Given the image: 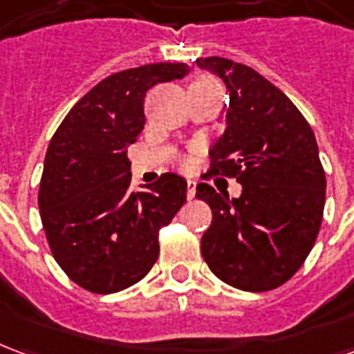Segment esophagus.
Returning <instances> with one entry per match:
<instances>
[{
    "label": "esophagus",
    "instance_id": "esophagus-1",
    "mask_svg": "<svg viewBox=\"0 0 354 354\" xmlns=\"http://www.w3.org/2000/svg\"><path fill=\"white\" fill-rule=\"evenodd\" d=\"M195 199V182L187 180V201Z\"/></svg>",
    "mask_w": 354,
    "mask_h": 354
}]
</instances>
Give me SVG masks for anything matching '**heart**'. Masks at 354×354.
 <instances>
[{"mask_svg": "<svg viewBox=\"0 0 354 354\" xmlns=\"http://www.w3.org/2000/svg\"><path fill=\"white\" fill-rule=\"evenodd\" d=\"M193 85H216L214 80H208V77H203V80H197Z\"/></svg>", "mask_w": 354, "mask_h": 354, "instance_id": "1", "label": "heart"}]
</instances>
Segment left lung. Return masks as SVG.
<instances>
[{
  "label": "left lung",
  "instance_id": "8db88e82",
  "mask_svg": "<svg viewBox=\"0 0 354 354\" xmlns=\"http://www.w3.org/2000/svg\"><path fill=\"white\" fill-rule=\"evenodd\" d=\"M230 91L227 129L210 149L208 174L235 178L239 199L197 185L212 223L201 239L210 271L230 286L267 292L290 281L319 235L326 176L301 111L281 88L245 64L197 58Z\"/></svg>",
  "mask_w": 354,
  "mask_h": 354
}]
</instances>
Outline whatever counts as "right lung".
<instances>
[{"label": "right lung", "instance_id": "1", "mask_svg": "<svg viewBox=\"0 0 354 354\" xmlns=\"http://www.w3.org/2000/svg\"><path fill=\"white\" fill-rule=\"evenodd\" d=\"M187 72L182 62H157L113 73L50 138L37 195L43 230L62 271L93 294L142 281L159 256V231L185 203L187 184L172 172L131 192L127 146L144 129L147 91Z\"/></svg>", "mask_w": 354, "mask_h": 354}]
</instances>
